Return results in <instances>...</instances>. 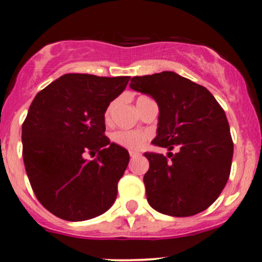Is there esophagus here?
I'll use <instances>...</instances> for the list:
<instances>
[{
  "instance_id": "1",
  "label": "esophagus",
  "mask_w": 262,
  "mask_h": 262,
  "mask_svg": "<svg viewBox=\"0 0 262 262\" xmlns=\"http://www.w3.org/2000/svg\"><path fill=\"white\" fill-rule=\"evenodd\" d=\"M138 156H141V153H139V152H130L132 160H133V158H136V157H138Z\"/></svg>"
}]
</instances>
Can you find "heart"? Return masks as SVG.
Listing matches in <instances>:
<instances>
[{"instance_id":"obj_1","label":"heart","mask_w":262,"mask_h":262,"mask_svg":"<svg viewBox=\"0 0 262 262\" xmlns=\"http://www.w3.org/2000/svg\"><path fill=\"white\" fill-rule=\"evenodd\" d=\"M142 99V97H139ZM138 99V100H139ZM114 104L110 105L105 112V120L110 121ZM113 142L128 150H139L143 148L148 139V134L141 130H118L112 136Z\"/></svg>"}]
</instances>
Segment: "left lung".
I'll return each mask as SVG.
<instances>
[{
    "label": "left lung",
    "mask_w": 262,
    "mask_h": 262,
    "mask_svg": "<svg viewBox=\"0 0 262 262\" xmlns=\"http://www.w3.org/2000/svg\"><path fill=\"white\" fill-rule=\"evenodd\" d=\"M130 89L152 96L160 110L152 143L168 148L167 160L144 153L147 200L157 212L190 216L213 204L226 186L233 157L229 124L221 105L204 86L171 71L137 76ZM178 147V152L170 150Z\"/></svg>",
    "instance_id": "obj_1"
}]
</instances>
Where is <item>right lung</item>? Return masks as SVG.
Segmentation results:
<instances>
[{
    "label": "right lung",
    "mask_w": 262,
    "mask_h": 262,
    "mask_svg": "<svg viewBox=\"0 0 262 262\" xmlns=\"http://www.w3.org/2000/svg\"><path fill=\"white\" fill-rule=\"evenodd\" d=\"M129 80L68 73L34 97L23 124L24 165L38 200L54 215L87 221L114 204L129 153L105 137V112Z\"/></svg>",
    "instance_id": "right-lung-1"
}]
</instances>
